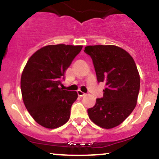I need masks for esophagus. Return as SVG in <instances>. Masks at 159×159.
I'll return each mask as SVG.
<instances>
[{
    "label": "esophagus",
    "mask_w": 159,
    "mask_h": 159,
    "mask_svg": "<svg viewBox=\"0 0 159 159\" xmlns=\"http://www.w3.org/2000/svg\"><path fill=\"white\" fill-rule=\"evenodd\" d=\"M77 93H78V96H80V97H82V96H85V93L84 92H82L81 90H78L77 91Z\"/></svg>",
    "instance_id": "obj_1"
}]
</instances>
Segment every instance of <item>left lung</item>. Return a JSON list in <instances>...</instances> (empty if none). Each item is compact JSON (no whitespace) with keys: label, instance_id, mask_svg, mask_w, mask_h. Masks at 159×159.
<instances>
[{"label":"left lung","instance_id":"8db88e82","mask_svg":"<svg viewBox=\"0 0 159 159\" xmlns=\"http://www.w3.org/2000/svg\"><path fill=\"white\" fill-rule=\"evenodd\" d=\"M98 82L106 85L103 97L87 110L89 117L103 129L121 124L136 106L140 90V75L132 57L116 45H89Z\"/></svg>","mask_w":159,"mask_h":159}]
</instances>
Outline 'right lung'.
Segmentation results:
<instances>
[{
    "label": "right lung",
    "mask_w": 159,
    "mask_h": 159,
    "mask_svg": "<svg viewBox=\"0 0 159 159\" xmlns=\"http://www.w3.org/2000/svg\"><path fill=\"white\" fill-rule=\"evenodd\" d=\"M82 45L64 44L43 47L29 58L21 78L24 104L34 120L47 129L64 125L70 117L76 91L60 88L61 79Z\"/></svg>",
    "instance_id": "obj_1"
}]
</instances>
